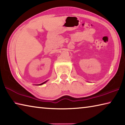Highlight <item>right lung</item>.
I'll return each instance as SVG.
<instances>
[{
  "label": "right lung",
  "mask_w": 125,
  "mask_h": 125,
  "mask_svg": "<svg viewBox=\"0 0 125 125\" xmlns=\"http://www.w3.org/2000/svg\"><path fill=\"white\" fill-rule=\"evenodd\" d=\"M46 82H47V81H45V82H43V83H41V84H39V85H42V84H43L44 83H46Z\"/></svg>",
  "instance_id": "1"
}]
</instances>
